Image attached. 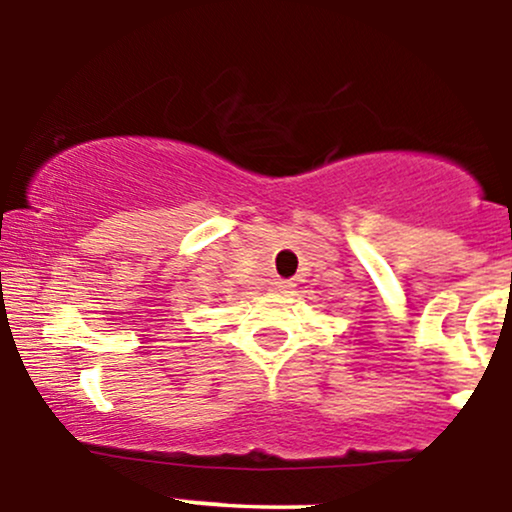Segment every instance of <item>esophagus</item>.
<instances>
[{"instance_id": "obj_1", "label": "esophagus", "mask_w": 512, "mask_h": 512, "mask_svg": "<svg viewBox=\"0 0 512 512\" xmlns=\"http://www.w3.org/2000/svg\"><path fill=\"white\" fill-rule=\"evenodd\" d=\"M293 289V284L289 279H274L272 281V291L276 293H289Z\"/></svg>"}]
</instances>
